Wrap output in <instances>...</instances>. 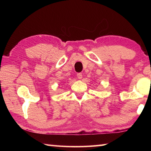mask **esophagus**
Segmentation results:
<instances>
[{
    "instance_id": "esophagus-1",
    "label": "esophagus",
    "mask_w": 151,
    "mask_h": 151,
    "mask_svg": "<svg viewBox=\"0 0 151 151\" xmlns=\"http://www.w3.org/2000/svg\"><path fill=\"white\" fill-rule=\"evenodd\" d=\"M76 76H77V78L78 79H82V78H83V75H82L81 73H77V75H76Z\"/></svg>"
}]
</instances>
